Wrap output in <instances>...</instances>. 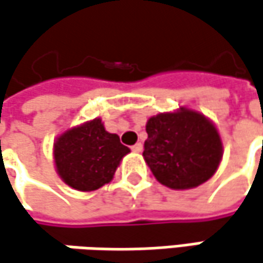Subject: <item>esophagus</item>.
<instances>
[{"label":"esophagus","mask_w":263,"mask_h":263,"mask_svg":"<svg viewBox=\"0 0 263 263\" xmlns=\"http://www.w3.org/2000/svg\"><path fill=\"white\" fill-rule=\"evenodd\" d=\"M132 152H137V153H140L141 150H143V144L141 143H137V144H134V146L131 147Z\"/></svg>","instance_id":"34e87169"}]
</instances>
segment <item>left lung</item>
<instances>
[{
  "label": "left lung",
  "mask_w": 263,
  "mask_h": 263,
  "mask_svg": "<svg viewBox=\"0 0 263 263\" xmlns=\"http://www.w3.org/2000/svg\"><path fill=\"white\" fill-rule=\"evenodd\" d=\"M143 156L153 176L171 189L207 181L222 159L217 129L202 115L183 110L150 117Z\"/></svg>",
  "instance_id": "1"
}]
</instances>
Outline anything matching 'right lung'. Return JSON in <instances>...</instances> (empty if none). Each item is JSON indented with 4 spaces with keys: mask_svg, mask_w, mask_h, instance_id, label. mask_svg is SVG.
<instances>
[{
    "mask_svg": "<svg viewBox=\"0 0 263 263\" xmlns=\"http://www.w3.org/2000/svg\"><path fill=\"white\" fill-rule=\"evenodd\" d=\"M129 153L116 134L105 131L100 119L62 134L54 144L61 178L77 191H95L108 183L122 158Z\"/></svg>",
    "mask_w": 263,
    "mask_h": 263,
    "instance_id": "add662e5",
    "label": "right lung"
}]
</instances>
